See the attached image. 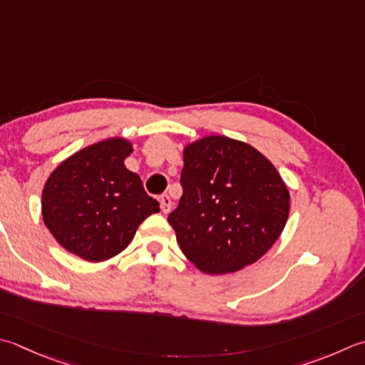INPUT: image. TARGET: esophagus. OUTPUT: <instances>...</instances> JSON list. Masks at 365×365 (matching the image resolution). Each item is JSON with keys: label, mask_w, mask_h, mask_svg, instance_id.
<instances>
[{"label": "esophagus", "mask_w": 365, "mask_h": 365, "mask_svg": "<svg viewBox=\"0 0 365 365\" xmlns=\"http://www.w3.org/2000/svg\"><path fill=\"white\" fill-rule=\"evenodd\" d=\"M160 205H161V212L163 213H169L170 212V205H173V202H170V197L168 195H163L160 197Z\"/></svg>", "instance_id": "34e87169"}]
</instances>
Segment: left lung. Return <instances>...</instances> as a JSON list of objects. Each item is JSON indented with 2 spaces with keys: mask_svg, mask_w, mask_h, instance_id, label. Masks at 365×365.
<instances>
[{
  "mask_svg": "<svg viewBox=\"0 0 365 365\" xmlns=\"http://www.w3.org/2000/svg\"><path fill=\"white\" fill-rule=\"evenodd\" d=\"M180 185L183 195L168 221L183 255L205 274L256 262L287 225V185L245 142L207 135L187 145Z\"/></svg>",
  "mask_w": 365,
  "mask_h": 365,
  "instance_id": "1",
  "label": "left lung"
}]
</instances>
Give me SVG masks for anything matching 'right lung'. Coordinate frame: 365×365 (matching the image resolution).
Listing matches in <instances>:
<instances>
[{
	"mask_svg": "<svg viewBox=\"0 0 365 365\" xmlns=\"http://www.w3.org/2000/svg\"><path fill=\"white\" fill-rule=\"evenodd\" d=\"M133 147L107 139L63 161L42 191V217L58 244L85 261L110 259L130 245L139 225L160 212L140 177L128 170Z\"/></svg>",
	"mask_w": 365,
	"mask_h": 365,
	"instance_id": "right-lung-1",
	"label": "right lung"
}]
</instances>
